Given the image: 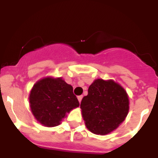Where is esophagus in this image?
Wrapping results in <instances>:
<instances>
[{
  "instance_id": "esophagus-1",
  "label": "esophagus",
  "mask_w": 158,
  "mask_h": 158,
  "mask_svg": "<svg viewBox=\"0 0 158 158\" xmlns=\"http://www.w3.org/2000/svg\"><path fill=\"white\" fill-rule=\"evenodd\" d=\"M82 97H83V96H77V99H78V101H79V103H81V101Z\"/></svg>"
}]
</instances>
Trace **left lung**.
Instances as JSON below:
<instances>
[{
    "label": "left lung",
    "mask_w": 158,
    "mask_h": 158,
    "mask_svg": "<svg viewBox=\"0 0 158 158\" xmlns=\"http://www.w3.org/2000/svg\"><path fill=\"white\" fill-rule=\"evenodd\" d=\"M81 109L88 130L96 135H105L125 120L129 111V96L113 80L96 79L82 99Z\"/></svg>",
    "instance_id": "obj_1"
}]
</instances>
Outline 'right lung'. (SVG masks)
Segmentation results:
<instances>
[{"mask_svg": "<svg viewBox=\"0 0 158 158\" xmlns=\"http://www.w3.org/2000/svg\"><path fill=\"white\" fill-rule=\"evenodd\" d=\"M31 111L40 124L58 126L71 110L79 107L73 87L62 77H46L35 84L29 95Z\"/></svg>", "mask_w": 158, "mask_h": 158, "instance_id": "1", "label": "right lung"}]
</instances>
